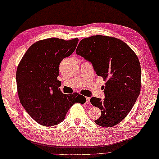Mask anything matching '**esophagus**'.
<instances>
[{"label": "esophagus", "mask_w": 159, "mask_h": 159, "mask_svg": "<svg viewBox=\"0 0 159 159\" xmlns=\"http://www.w3.org/2000/svg\"><path fill=\"white\" fill-rule=\"evenodd\" d=\"M86 103L87 104L90 103V97H86Z\"/></svg>", "instance_id": "esophagus-1"}]
</instances>
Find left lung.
Instances as JSON below:
<instances>
[{
  "label": "left lung",
  "mask_w": 159,
  "mask_h": 159,
  "mask_svg": "<svg viewBox=\"0 0 159 159\" xmlns=\"http://www.w3.org/2000/svg\"><path fill=\"white\" fill-rule=\"evenodd\" d=\"M76 52L92 63L97 75L106 80L105 98L90 100L101 110V116L94 121L102 127L116 126L129 113L140 93L141 72L137 56L123 41L103 35L83 39Z\"/></svg>",
  "instance_id": "left-lung-1"
}]
</instances>
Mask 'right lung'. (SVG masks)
<instances>
[{"label":"right lung","mask_w":159,"mask_h":159,"mask_svg":"<svg viewBox=\"0 0 159 159\" xmlns=\"http://www.w3.org/2000/svg\"><path fill=\"white\" fill-rule=\"evenodd\" d=\"M78 42V38L40 40L29 47L17 68L20 102L29 116L42 126L59 124L74 103L85 102V97L78 93H63L57 80L61 61L72 55Z\"/></svg>","instance_id":"1"}]
</instances>
